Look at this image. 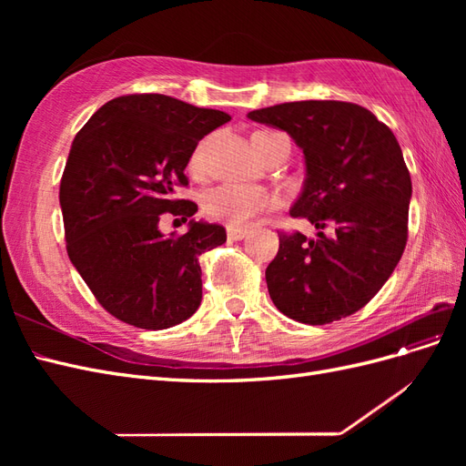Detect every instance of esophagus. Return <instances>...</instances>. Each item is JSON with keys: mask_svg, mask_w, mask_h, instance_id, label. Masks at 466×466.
<instances>
[{"mask_svg": "<svg viewBox=\"0 0 466 466\" xmlns=\"http://www.w3.org/2000/svg\"><path fill=\"white\" fill-rule=\"evenodd\" d=\"M247 237L245 229H235V228H228V238L229 241H241V238Z\"/></svg>", "mask_w": 466, "mask_h": 466, "instance_id": "esophagus-1", "label": "esophagus"}]
</instances>
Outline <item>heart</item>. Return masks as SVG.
I'll use <instances>...</instances> for the list:
<instances>
[{"label":"heart","mask_w":466,"mask_h":466,"mask_svg":"<svg viewBox=\"0 0 466 466\" xmlns=\"http://www.w3.org/2000/svg\"><path fill=\"white\" fill-rule=\"evenodd\" d=\"M190 168L194 173L202 171V147L194 151ZM276 204L278 200L270 190L228 182V185H219L206 194L204 214L216 221L228 223L229 228L241 229L252 218L262 214V211L274 209Z\"/></svg>","instance_id":"obj_1"}]
</instances>
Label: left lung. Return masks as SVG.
<instances>
[{
    "instance_id": "8db88e82",
    "label": "left lung",
    "mask_w": 466,
    "mask_h": 466,
    "mask_svg": "<svg viewBox=\"0 0 466 466\" xmlns=\"http://www.w3.org/2000/svg\"><path fill=\"white\" fill-rule=\"evenodd\" d=\"M248 118L288 132L303 149L307 178L289 214L319 229L317 238L279 233L268 293L303 324L354 315L385 286L406 247L412 180L397 137L373 112L344 101L284 103Z\"/></svg>"
}]
</instances>
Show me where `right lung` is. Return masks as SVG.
Masks as SVG:
<instances>
[{
    "mask_svg": "<svg viewBox=\"0 0 466 466\" xmlns=\"http://www.w3.org/2000/svg\"><path fill=\"white\" fill-rule=\"evenodd\" d=\"M231 116L178 98L137 93L98 108L77 132L60 182L67 257L95 299L118 320L163 330L202 301L206 250L225 243L216 223L190 219L185 235L159 219L192 218L198 206L175 198L200 139Z\"/></svg>",
    "mask_w": 466,
    "mask_h": 466,
    "instance_id": "1",
    "label": "right lung"
}]
</instances>
